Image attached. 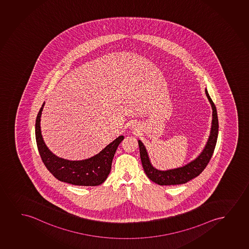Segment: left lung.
I'll use <instances>...</instances> for the list:
<instances>
[{
  "instance_id": "1",
  "label": "left lung",
  "mask_w": 249,
  "mask_h": 249,
  "mask_svg": "<svg viewBox=\"0 0 249 249\" xmlns=\"http://www.w3.org/2000/svg\"><path fill=\"white\" fill-rule=\"evenodd\" d=\"M205 94L213 110L212 125H211L210 137L208 139L206 145L203 149V151L201 152L200 155H198L195 160L187 163V165L178 168L171 169L166 171L157 170L152 165L145 146L143 145V143L140 140H139V152H140V158L142 161V167L147 177L156 184L161 185V186L184 184L202 173V171H204L207 165L209 164L216 145L218 132H219V123H218L216 107L211 100L207 89H205Z\"/></svg>"
}]
</instances>
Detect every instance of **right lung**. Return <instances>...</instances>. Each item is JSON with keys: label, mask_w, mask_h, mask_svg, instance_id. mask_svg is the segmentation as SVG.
Here are the masks:
<instances>
[{"label": "right lung", "mask_w": 249, "mask_h": 249, "mask_svg": "<svg viewBox=\"0 0 249 249\" xmlns=\"http://www.w3.org/2000/svg\"><path fill=\"white\" fill-rule=\"evenodd\" d=\"M44 106L45 103H43L36 117V138L39 155L46 168L59 181L67 183L89 187L102 184L110 172L114 155L124 137L119 136L91 158L83 160H68L59 158L47 148L43 140L40 117Z\"/></svg>", "instance_id": "add662e5"}]
</instances>
